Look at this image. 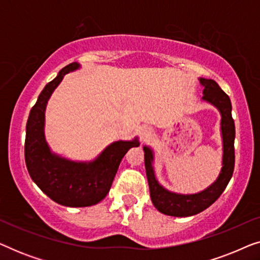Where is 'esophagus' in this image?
<instances>
[{
  "mask_svg": "<svg viewBox=\"0 0 260 260\" xmlns=\"http://www.w3.org/2000/svg\"><path fill=\"white\" fill-rule=\"evenodd\" d=\"M150 135H151V129H150V127H148V126H142L141 127L140 136H141L142 140H144V138L149 137V136H150Z\"/></svg>",
  "mask_w": 260,
  "mask_h": 260,
  "instance_id": "esophagus-1",
  "label": "esophagus"
}]
</instances>
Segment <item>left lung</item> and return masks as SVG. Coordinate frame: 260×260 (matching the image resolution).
Instances as JSON below:
<instances>
[{
  "label": "left lung",
  "mask_w": 260,
  "mask_h": 260,
  "mask_svg": "<svg viewBox=\"0 0 260 260\" xmlns=\"http://www.w3.org/2000/svg\"><path fill=\"white\" fill-rule=\"evenodd\" d=\"M200 83L204 87L202 99L216 106L221 113V134L223 142L222 169L215 182L201 193L191 195L175 194L165 189L157 182L154 169H152V158H154L152 151L150 148L144 147L145 172H147L151 201L157 211L166 215L190 216L205 211L218 200L233 175L234 159H236V155H234L236 127H234V120L232 118L231 99L214 80L201 78Z\"/></svg>",
  "instance_id": "left-lung-1"
}]
</instances>
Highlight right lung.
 I'll use <instances>...</instances> for the list:
<instances>
[{
	"instance_id": "obj_1",
	"label": "right lung",
	"mask_w": 260,
	"mask_h": 260,
	"mask_svg": "<svg viewBox=\"0 0 260 260\" xmlns=\"http://www.w3.org/2000/svg\"><path fill=\"white\" fill-rule=\"evenodd\" d=\"M77 69V62L63 67L31 108L26 125L24 159L31 180L53 201L69 207H87L106 197L124 155L140 143L137 140L115 142L90 163L72 162L52 154L44 134L46 104L63 76Z\"/></svg>"
}]
</instances>
